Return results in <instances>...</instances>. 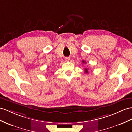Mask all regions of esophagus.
Wrapping results in <instances>:
<instances>
[{
    "label": "esophagus",
    "mask_w": 132,
    "mask_h": 132,
    "mask_svg": "<svg viewBox=\"0 0 132 132\" xmlns=\"http://www.w3.org/2000/svg\"><path fill=\"white\" fill-rule=\"evenodd\" d=\"M65 60L66 61H69L70 60V57H65Z\"/></svg>",
    "instance_id": "34e87169"
}]
</instances>
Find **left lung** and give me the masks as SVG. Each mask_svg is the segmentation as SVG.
<instances>
[{"instance_id":"obj_1","label":"left lung","mask_w":132,"mask_h":132,"mask_svg":"<svg viewBox=\"0 0 132 132\" xmlns=\"http://www.w3.org/2000/svg\"><path fill=\"white\" fill-rule=\"evenodd\" d=\"M82 63H85V61H82ZM85 72L86 73H88V69H85Z\"/></svg>"}]
</instances>
